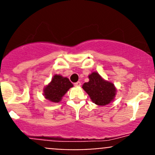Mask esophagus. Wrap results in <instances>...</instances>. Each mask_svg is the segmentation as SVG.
Returning a JSON list of instances; mask_svg holds the SVG:
<instances>
[{
    "label": "esophagus",
    "mask_w": 155,
    "mask_h": 155,
    "mask_svg": "<svg viewBox=\"0 0 155 155\" xmlns=\"http://www.w3.org/2000/svg\"><path fill=\"white\" fill-rule=\"evenodd\" d=\"M74 85H75V86H76V87L80 86V85H81V82H76V83L74 84Z\"/></svg>",
    "instance_id": "1"
}]
</instances>
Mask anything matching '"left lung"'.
Returning a JSON list of instances; mask_svg holds the SVG:
<instances>
[{
    "instance_id": "left-lung-1",
    "label": "left lung",
    "mask_w": 155,
    "mask_h": 155,
    "mask_svg": "<svg viewBox=\"0 0 155 155\" xmlns=\"http://www.w3.org/2000/svg\"><path fill=\"white\" fill-rule=\"evenodd\" d=\"M88 79L89 81L83 84L82 88L94 104L106 106L114 101L117 89L112 82L105 80L97 72H92L88 75Z\"/></svg>"
}]
</instances>
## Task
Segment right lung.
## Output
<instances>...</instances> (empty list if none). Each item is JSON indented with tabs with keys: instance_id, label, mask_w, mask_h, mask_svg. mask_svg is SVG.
<instances>
[{
	"instance_id": "1",
	"label": "right lung",
	"mask_w": 155,
	"mask_h": 155,
	"mask_svg": "<svg viewBox=\"0 0 155 155\" xmlns=\"http://www.w3.org/2000/svg\"><path fill=\"white\" fill-rule=\"evenodd\" d=\"M73 86V85L68 78L64 77L61 75L54 74L51 82L43 89V96L51 102L58 103L69 89Z\"/></svg>"
}]
</instances>
